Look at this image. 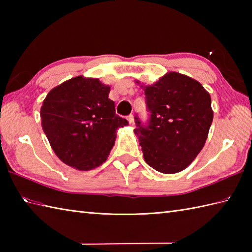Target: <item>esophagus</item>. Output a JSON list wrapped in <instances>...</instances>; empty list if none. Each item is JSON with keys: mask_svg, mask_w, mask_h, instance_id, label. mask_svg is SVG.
Returning <instances> with one entry per match:
<instances>
[{"mask_svg": "<svg viewBox=\"0 0 252 252\" xmlns=\"http://www.w3.org/2000/svg\"><path fill=\"white\" fill-rule=\"evenodd\" d=\"M127 121H129V123L132 126H134V116L130 115L129 117H127Z\"/></svg>", "mask_w": 252, "mask_h": 252, "instance_id": "esophagus-1", "label": "esophagus"}]
</instances>
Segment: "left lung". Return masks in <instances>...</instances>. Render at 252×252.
<instances>
[{"label": "left lung", "instance_id": "left-lung-1", "mask_svg": "<svg viewBox=\"0 0 252 252\" xmlns=\"http://www.w3.org/2000/svg\"><path fill=\"white\" fill-rule=\"evenodd\" d=\"M141 87L151 111L148 126L135 117L144 160L161 173L181 172L205 146L213 120L210 94L195 79L174 71Z\"/></svg>", "mask_w": 252, "mask_h": 252}]
</instances>
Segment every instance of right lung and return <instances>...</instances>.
I'll list each match as a JSON object with an SVG mask.
<instances>
[{
    "label": "right lung",
    "instance_id": "1",
    "mask_svg": "<svg viewBox=\"0 0 252 252\" xmlns=\"http://www.w3.org/2000/svg\"><path fill=\"white\" fill-rule=\"evenodd\" d=\"M110 87L78 76L52 89L41 107L42 129L56 156L79 171L99 167L127 120L116 115Z\"/></svg>",
    "mask_w": 252,
    "mask_h": 252
}]
</instances>
